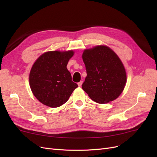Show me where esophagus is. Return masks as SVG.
Segmentation results:
<instances>
[{
    "mask_svg": "<svg viewBox=\"0 0 157 157\" xmlns=\"http://www.w3.org/2000/svg\"><path fill=\"white\" fill-rule=\"evenodd\" d=\"M82 82H83L82 81V80H81V81H80V82L78 83V86H80V87L81 86H82Z\"/></svg>",
    "mask_w": 157,
    "mask_h": 157,
    "instance_id": "1",
    "label": "esophagus"
}]
</instances>
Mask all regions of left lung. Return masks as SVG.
I'll return each instance as SVG.
<instances>
[{
    "label": "left lung",
    "mask_w": 157,
    "mask_h": 157,
    "mask_svg": "<svg viewBox=\"0 0 157 157\" xmlns=\"http://www.w3.org/2000/svg\"><path fill=\"white\" fill-rule=\"evenodd\" d=\"M82 59L87 76L82 88L93 101L107 103L120 96L126 83V73L115 52L106 46H96L84 50Z\"/></svg>",
    "instance_id": "obj_1"
}]
</instances>
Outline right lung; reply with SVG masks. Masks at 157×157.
<instances>
[{
    "mask_svg": "<svg viewBox=\"0 0 157 157\" xmlns=\"http://www.w3.org/2000/svg\"><path fill=\"white\" fill-rule=\"evenodd\" d=\"M73 55V50L47 52L33 64L29 85L33 95L42 104L52 108L62 105L78 87L67 69Z\"/></svg>",
    "mask_w": 157,
    "mask_h": 157,
    "instance_id": "1",
    "label": "right lung"
}]
</instances>
